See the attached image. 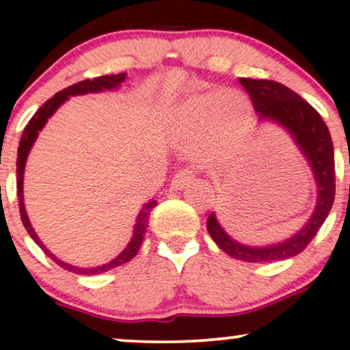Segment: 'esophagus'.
<instances>
[{"mask_svg": "<svg viewBox=\"0 0 350 350\" xmlns=\"http://www.w3.org/2000/svg\"><path fill=\"white\" fill-rule=\"evenodd\" d=\"M192 179H194V176H192V171L183 170V171L176 172V176L171 180V189H172V191H180V189L189 186V184L192 183Z\"/></svg>", "mask_w": 350, "mask_h": 350, "instance_id": "1", "label": "esophagus"}]
</instances>
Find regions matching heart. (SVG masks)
<instances>
[{"instance_id": "heart-1", "label": "heart", "mask_w": 350, "mask_h": 350, "mask_svg": "<svg viewBox=\"0 0 350 350\" xmlns=\"http://www.w3.org/2000/svg\"><path fill=\"white\" fill-rule=\"evenodd\" d=\"M166 123L176 142L194 143L200 161L219 166L230 161L242 146L250 105L234 90L192 95L170 108Z\"/></svg>"}]
</instances>
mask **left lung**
<instances>
[{"label":"left lung","instance_id":"1","mask_svg":"<svg viewBox=\"0 0 350 350\" xmlns=\"http://www.w3.org/2000/svg\"><path fill=\"white\" fill-rule=\"evenodd\" d=\"M239 82L250 95L258 118L271 120L286 128L299 150L306 156L316 178L317 202L311 219L299 232L283 242L267 245V247H248L239 243L224 230L214 212L207 219V230L220 250L237 260L250 263L280 262L303 252L329 215L336 196L334 146L321 115L291 88L284 87L280 82L263 79H239Z\"/></svg>","mask_w":350,"mask_h":350}]
</instances>
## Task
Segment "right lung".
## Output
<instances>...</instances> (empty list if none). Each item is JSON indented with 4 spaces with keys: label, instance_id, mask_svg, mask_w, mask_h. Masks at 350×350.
Listing matches in <instances>:
<instances>
[{
    "label": "right lung",
    "instance_id": "1",
    "mask_svg": "<svg viewBox=\"0 0 350 350\" xmlns=\"http://www.w3.org/2000/svg\"><path fill=\"white\" fill-rule=\"evenodd\" d=\"M126 79V74H111V75H102V77H95V79H87L82 80V82L74 83V85L64 88V90L57 92L54 97L47 100L44 105L36 111L33 118L29 120V123L26 124L24 128L23 136H21V142H19V148H18V161H16V174H18V179H16V187H18V200H19V212H21V220H23V226L26 227L27 234L31 235V239L34 240L39 247L42 248V252L49 256L51 260H54V263H57L60 268L64 270L72 271V273H77V275H100V273H105L111 268L120 267V265H124L130 262L131 258L138 253L139 247H142L144 234H146V228H148V220H150V214L152 208L156 207V200H150L143 206L142 211H139L138 217H136V224H135V230H133V237H131L130 243L126 245V248L120 253L116 258L111 260L102 267H94V268H79L74 267V265L62 262L59 260L57 256L52 255V253L47 250L46 245H44L39 237L36 235L33 226H31L29 219H27L26 214V208H24V199H23V178H24V166H26V159L27 154H29L31 148L38 138L39 131L42 130L44 124L47 123V118H51L54 115V111L62 105L66 100H69V97H74V95H85V94H97V92H103V90H113V88H118Z\"/></svg>",
    "mask_w": 350,
    "mask_h": 350
}]
</instances>
